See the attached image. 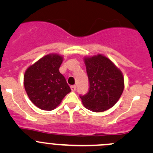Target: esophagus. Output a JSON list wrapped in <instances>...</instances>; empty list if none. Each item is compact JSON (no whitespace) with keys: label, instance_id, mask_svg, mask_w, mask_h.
<instances>
[{"label":"esophagus","instance_id":"1","mask_svg":"<svg viewBox=\"0 0 153 153\" xmlns=\"http://www.w3.org/2000/svg\"><path fill=\"white\" fill-rule=\"evenodd\" d=\"M71 90H72V92H75V91L76 90V86L75 85L71 86Z\"/></svg>","mask_w":153,"mask_h":153}]
</instances>
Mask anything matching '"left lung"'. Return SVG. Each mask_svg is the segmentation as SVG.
<instances>
[{"label": "left lung", "mask_w": 153, "mask_h": 153, "mask_svg": "<svg viewBox=\"0 0 153 153\" xmlns=\"http://www.w3.org/2000/svg\"><path fill=\"white\" fill-rule=\"evenodd\" d=\"M89 89L80 95L84 106L89 110L101 112L112 107L121 97L124 88L122 72L102 55L84 58Z\"/></svg>", "instance_id": "obj_1"}]
</instances>
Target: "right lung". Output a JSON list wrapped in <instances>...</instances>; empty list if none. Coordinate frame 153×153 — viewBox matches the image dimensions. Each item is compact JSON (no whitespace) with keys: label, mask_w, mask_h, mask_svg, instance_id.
<instances>
[{"label":"right lung","mask_w":153,"mask_h":153,"mask_svg":"<svg viewBox=\"0 0 153 153\" xmlns=\"http://www.w3.org/2000/svg\"><path fill=\"white\" fill-rule=\"evenodd\" d=\"M62 62V56L49 54L26 70L25 90L30 101L41 109L52 110L71 92L65 78L59 72Z\"/></svg>","instance_id":"right-lung-1"}]
</instances>
